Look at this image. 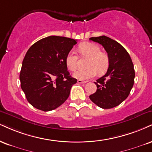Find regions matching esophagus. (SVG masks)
<instances>
[{
	"label": "esophagus",
	"mask_w": 152,
	"mask_h": 152,
	"mask_svg": "<svg viewBox=\"0 0 152 152\" xmlns=\"http://www.w3.org/2000/svg\"><path fill=\"white\" fill-rule=\"evenodd\" d=\"M77 82L78 83H87V81H82V80H80V79H78V81H77Z\"/></svg>",
	"instance_id": "esophagus-1"
}]
</instances>
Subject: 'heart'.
<instances>
[{"instance_id":"1","label":"heart","mask_w":152,"mask_h":152,"mask_svg":"<svg viewBox=\"0 0 152 152\" xmlns=\"http://www.w3.org/2000/svg\"><path fill=\"white\" fill-rule=\"evenodd\" d=\"M78 51L83 56L88 57L86 63L88 68L78 70L74 73V77L80 80L94 78L97 73L103 74L108 69L110 58L107 53L101 52L98 45L92 42L82 43L78 47ZM66 65L71 71L76 70L78 66V56L74 51H70L66 56Z\"/></svg>"}]
</instances>
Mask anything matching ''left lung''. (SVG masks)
I'll list each match as a JSON object with an SVG mask.
<instances>
[{"mask_svg":"<svg viewBox=\"0 0 152 152\" xmlns=\"http://www.w3.org/2000/svg\"><path fill=\"white\" fill-rule=\"evenodd\" d=\"M89 39L100 44L110 58L107 73L96 80L97 91L89 98L101 108H113L123 102L132 88L134 65L128 52L115 40L104 35Z\"/></svg>","mask_w":152,"mask_h":152,"instance_id":"left-lung-1","label":"left lung"}]
</instances>
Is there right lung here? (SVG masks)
Segmentation results:
<instances>
[{"label":"right lung","instance_id":"1","mask_svg":"<svg viewBox=\"0 0 152 152\" xmlns=\"http://www.w3.org/2000/svg\"><path fill=\"white\" fill-rule=\"evenodd\" d=\"M76 40L49 36L30 47L20 74L21 88L27 101L40 110L50 111L62 105L77 79L67 71L66 56Z\"/></svg>","mask_w":152,"mask_h":152}]
</instances>
